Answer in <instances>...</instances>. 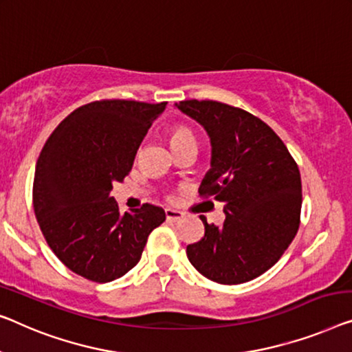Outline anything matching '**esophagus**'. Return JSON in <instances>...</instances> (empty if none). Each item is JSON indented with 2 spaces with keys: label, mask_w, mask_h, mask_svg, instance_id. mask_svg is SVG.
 Here are the masks:
<instances>
[{
  "label": "esophagus",
  "mask_w": 352,
  "mask_h": 352,
  "mask_svg": "<svg viewBox=\"0 0 352 352\" xmlns=\"http://www.w3.org/2000/svg\"><path fill=\"white\" fill-rule=\"evenodd\" d=\"M182 217H183V213L178 212V210L166 208V218L170 219V221H177V219H180Z\"/></svg>",
  "instance_id": "esophagus-1"
}]
</instances>
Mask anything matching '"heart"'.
Returning a JSON list of instances; mask_svg holds the SVG:
<instances>
[{"label": "heart", "instance_id": "1", "mask_svg": "<svg viewBox=\"0 0 352 352\" xmlns=\"http://www.w3.org/2000/svg\"><path fill=\"white\" fill-rule=\"evenodd\" d=\"M169 144L172 146V150L178 153V151L188 148V146H196L197 139L190 126L178 123L172 126L169 131Z\"/></svg>", "mask_w": 352, "mask_h": 352}]
</instances>
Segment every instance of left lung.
I'll list each match as a JSON object with an SVG mask.
<instances>
[{"label":"left lung","instance_id":"1","mask_svg":"<svg viewBox=\"0 0 352 352\" xmlns=\"http://www.w3.org/2000/svg\"><path fill=\"white\" fill-rule=\"evenodd\" d=\"M175 106L201 123L212 140V169L199 196L224 202L223 226L208 224L186 246L199 274L219 285L254 280L281 258L300 224L302 182L297 162L261 118L218 101Z\"/></svg>","mask_w":352,"mask_h":352}]
</instances>
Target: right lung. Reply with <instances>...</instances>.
<instances>
[{"label": "right lung", "instance_id": "add662e5", "mask_svg": "<svg viewBox=\"0 0 352 352\" xmlns=\"http://www.w3.org/2000/svg\"><path fill=\"white\" fill-rule=\"evenodd\" d=\"M167 102L101 99L76 109L42 148L33 182V208L47 245L67 269L109 283L140 261L161 207L144 204L120 214L110 197L133 169L146 131Z\"/></svg>", "mask_w": 352, "mask_h": 352}]
</instances>
